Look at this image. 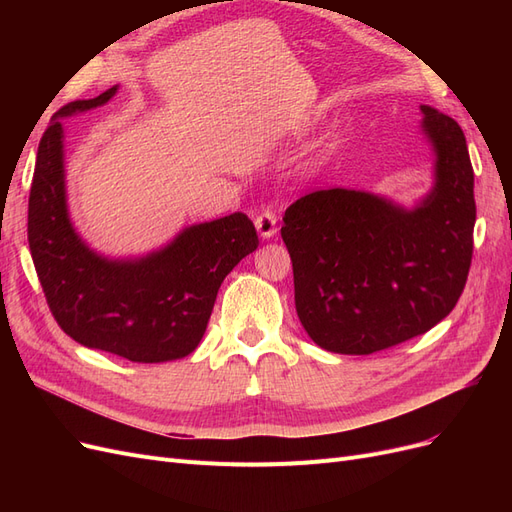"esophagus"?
Wrapping results in <instances>:
<instances>
[{"label":"esophagus","instance_id":"obj_1","mask_svg":"<svg viewBox=\"0 0 512 512\" xmlns=\"http://www.w3.org/2000/svg\"><path fill=\"white\" fill-rule=\"evenodd\" d=\"M254 224H256V230H258V235L262 239H273L275 237L277 218H275L273 211H262Z\"/></svg>","mask_w":512,"mask_h":512}]
</instances>
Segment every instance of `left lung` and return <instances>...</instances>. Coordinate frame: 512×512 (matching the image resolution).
<instances>
[{
    "label": "left lung",
    "instance_id": "left-lung-1",
    "mask_svg": "<svg viewBox=\"0 0 512 512\" xmlns=\"http://www.w3.org/2000/svg\"><path fill=\"white\" fill-rule=\"evenodd\" d=\"M433 185L414 207L331 188L286 209L282 239L307 335L371 354L427 333L457 305L472 262L474 170L459 123L421 104Z\"/></svg>",
    "mask_w": 512,
    "mask_h": 512
}]
</instances>
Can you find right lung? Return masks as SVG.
<instances>
[{
	"label": "right lung",
	"instance_id": "obj_1",
	"mask_svg": "<svg viewBox=\"0 0 512 512\" xmlns=\"http://www.w3.org/2000/svg\"><path fill=\"white\" fill-rule=\"evenodd\" d=\"M117 89L53 115L29 192V252L46 303L74 342L134 363L177 361L200 344L224 277L256 250L258 235L241 211L185 226L143 256H104L79 235L68 209L61 119L106 104Z\"/></svg>",
	"mask_w": 512,
	"mask_h": 512
}]
</instances>
